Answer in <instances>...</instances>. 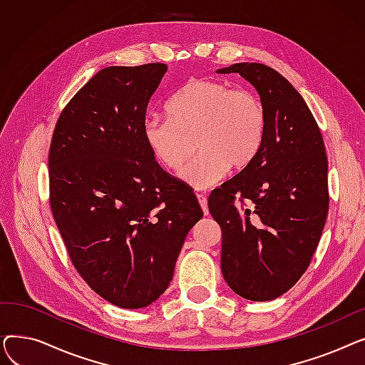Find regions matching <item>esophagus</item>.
Returning a JSON list of instances; mask_svg holds the SVG:
<instances>
[{"instance_id":"esophagus-1","label":"esophagus","mask_w":365,"mask_h":365,"mask_svg":"<svg viewBox=\"0 0 365 365\" xmlns=\"http://www.w3.org/2000/svg\"><path fill=\"white\" fill-rule=\"evenodd\" d=\"M197 198H198V202H200V205H201V208H202L204 215L207 216V215H208V202H207V197H205L204 194H198V195H197Z\"/></svg>"}]
</instances>
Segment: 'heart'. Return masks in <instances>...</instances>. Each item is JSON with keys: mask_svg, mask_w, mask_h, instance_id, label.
<instances>
[{"mask_svg": "<svg viewBox=\"0 0 365 365\" xmlns=\"http://www.w3.org/2000/svg\"><path fill=\"white\" fill-rule=\"evenodd\" d=\"M170 118L149 117L143 136L155 160L170 171L180 170V179L195 189L220 182L231 165L242 170L260 152L267 115L259 96L231 84L194 78L168 103Z\"/></svg>", "mask_w": 365, "mask_h": 365, "instance_id": "1", "label": "heart"}]
</instances>
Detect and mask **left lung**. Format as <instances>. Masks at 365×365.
Listing matches in <instances>:
<instances>
[{"label": "left lung", "instance_id": "8db88e82", "mask_svg": "<svg viewBox=\"0 0 365 365\" xmlns=\"http://www.w3.org/2000/svg\"><path fill=\"white\" fill-rule=\"evenodd\" d=\"M267 115L253 163L215 189L210 215L222 227V274L253 302L289 292L308 269L329 213V161L311 109L289 80L262 63H235Z\"/></svg>", "mask_w": 365, "mask_h": 365}]
</instances>
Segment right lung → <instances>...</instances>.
<instances>
[{"mask_svg":"<svg viewBox=\"0 0 365 365\" xmlns=\"http://www.w3.org/2000/svg\"><path fill=\"white\" fill-rule=\"evenodd\" d=\"M165 72L164 63L99 71L59 115L48 152L50 207L69 259L91 290L124 309L165 292L202 217L143 136Z\"/></svg>","mask_w":365,"mask_h":365,"instance_id":"right-lung-1","label":"right lung"}]
</instances>
